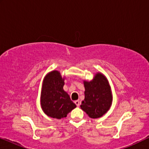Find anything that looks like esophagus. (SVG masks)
I'll return each mask as SVG.
<instances>
[{
  "label": "esophagus",
  "instance_id": "34e87169",
  "mask_svg": "<svg viewBox=\"0 0 149 149\" xmlns=\"http://www.w3.org/2000/svg\"><path fill=\"white\" fill-rule=\"evenodd\" d=\"M74 104L77 105V107H79V105H80V102H79V100H76L74 101Z\"/></svg>",
  "mask_w": 149,
  "mask_h": 149
}]
</instances>
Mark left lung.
<instances>
[{
  "label": "left lung",
  "mask_w": 149,
  "mask_h": 149,
  "mask_svg": "<svg viewBox=\"0 0 149 149\" xmlns=\"http://www.w3.org/2000/svg\"><path fill=\"white\" fill-rule=\"evenodd\" d=\"M85 99L81 108L89 117L99 118L107 113L111 107L112 94L111 87L103 74H95L93 81H84Z\"/></svg>",
  "instance_id": "obj_1"
}]
</instances>
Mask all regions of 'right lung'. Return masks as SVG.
I'll return each mask as SVG.
<instances>
[{
    "label": "right lung",
    "instance_id": "add662e5",
    "mask_svg": "<svg viewBox=\"0 0 149 149\" xmlns=\"http://www.w3.org/2000/svg\"><path fill=\"white\" fill-rule=\"evenodd\" d=\"M64 79L58 71H52L45 77L40 103L42 111L49 117L58 119L66 117L77 107L64 90Z\"/></svg>",
    "mask_w": 149,
    "mask_h": 149
}]
</instances>
